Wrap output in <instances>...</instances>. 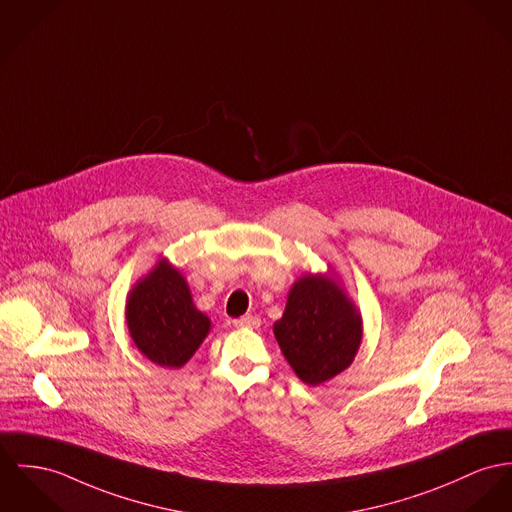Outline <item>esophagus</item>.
<instances>
[{
  "label": "esophagus",
  "mask_w": 512,
  "mask_h": 512,
  "mask_svg": "<svg viewBox=\"0 0 512 512\" xmlns=\"http://www.w3.org/2000/svg\"><path fill=\"white\" fill-rule=\"evenodd\" d=\"M234 325L236 327H251V329H257L261 325V317L255 314L243 315L239 319H234Z\"/></svg>",
  "instance_id": "34e87169"
}]
</instances>
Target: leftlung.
<instances>
[{
	"label": "left lung",
	"instance_id": "8db88e82",
	"mask_svg": "<svg viewBox=\"0 0 512 512\" xmlns=\"http://www.w3.org/2000/svg\"><path fill=\"white\" fill-rule=\"evenodd\" d=\"M273 331L296 376L319 386L353 364L362 343V315L335 276L306 273L288 290Z\"/></svg>",
	"mask_w": 512,
	"mask_h": 512
}]
</instances>
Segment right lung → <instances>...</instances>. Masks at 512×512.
Masks as SVG:
<instances>
[{"mask_svg":"<svg viewBox=\"0 0 512 512\" xmlns=\"http://www.w3.org/2000/svg\"><path fill=\"white\" fill-rule=\"evenodd\" d=\"M124 315L136 349L163 368L185 366L212 327L195 306L187 278L167 257L132 286Z\"/></svg>","mask_w":512,"mask_h":512,"instance_id":"add662e5","label":"right lung"}]
</instances>
